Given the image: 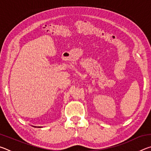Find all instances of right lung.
<instances>
[{"label": "right lung", "instance_id": "right-lung-1", "mask_svg": "<svg viewBox=\"0 0 151 151\" xmlns=\"http://www.w3.org/2000/svg\"><path fill=\"white\" fill-rule=\"evenodd\" d=\"M32 127H35V126H32Z\"/></svg>", "mask_w": 151, "mask_h": 151}]
</instances>
